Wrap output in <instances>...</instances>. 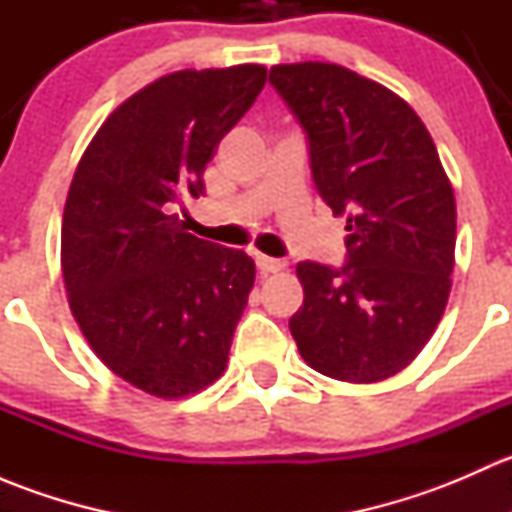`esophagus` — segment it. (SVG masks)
Segmentation results:
<instances>
[{"instance_id":"obj_1","label":"esophagus","mask_w":512,"mask_h":512,"mask_svg":"<svg viewBox=\"0 0 512 512\" xmlns=\"http://www.w3.org/2000/svg\"><path fill=\"white\" fill-rule=\"evenodd\" d=\"M257 267H260L262 275H270V272H280L285 267V262L277 260V257H267V255H257L255 257Z\"/></svg>"}]
</instances>
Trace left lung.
Segmentation results:
<instances>
[{"label":"left lung","mask_w":512,"mask_h":512,"mask_svg":"<svg viewBox=\"0 0 512 512\" xmlns=\"http://www.w3.org/2000/svg\"><path fill=\"white\" fill-rule=\"evenodd\" d=\"M272 89L302 126L319 198L347 218L344 265L304 260L289 332L314 371L389 379L426 347L446 309L456 200L414 108L337 64H282Z\"/></svg>","instance_id":"1"}]
</instances>
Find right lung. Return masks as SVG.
<instances>
[{"mask_svg": "<svg viewBox=\"0 0 512 512\" xmlns=\"http://www.w3.org/2000/svg\"><path fill=\"white\" fill-rule=\"evenodd\" d=\"M260 64L175 71L116 108L79 160L61 223L69 304L98 359L180 399L225 371L255 285L242 250L185 232L175 208L265 86Z\"/></svg>", "mask_w": 512, "mask_h": 512, "instance_id": "right-lung-1", "label": "right lung"}]
</instances>
